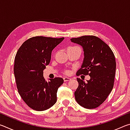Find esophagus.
<instances>
[{
	"label": "esophagus",
	"mask_w": 130,
	"mask_h": 130,
	"mask_svg": "<svg viewBox=\"0 0 130 130\" xmlns=\"http://www.w3.org/2000/svg\"><path fill=\"white\" fill-rule=\"evenodd\" d=\"M63 80H64V81H65V82H67V81L71 80V78L69 77H63Z\"/></svg>",
	"instance_id": "1"
}]
</instances>
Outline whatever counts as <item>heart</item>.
Returning a JSON list of instances; mask_svg holds the SVG:
<instances>
[{"mask_svg":"<svg viewBox=\"0 0 130 130\" xmlns=\"http://www.w3.org/2000/svg\"><path fill=\"white\" fill-rule=\"evenodd\" d=\"M76 47V46H72V47ZM69 73V72H67V73Z\"/></svg>","mask_w":130,"mask_h":130,"instance_id":"heart-1","label":"heart"}]
</instances>
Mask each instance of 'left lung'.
<instances>
[{
	"instance_id": "obj_1",
	"label": "left lung",
	"mask_w": 130,
	"mask_h": 130,
	"mask_svg": "<svg viewBox=\"0 0 130 130\" xmlns=\"http://www.w3.org/2000/svg\"><path fill=\"white\" fill-rule=\"evenodd\" d=\"M82 46L84 58L77 76L89 75L87 82L77 78L78 87L74 92L76 102L87 109L98 107L113 89L116 71L115 56L107 44L98 37L84 36L70 39Z\"/></svg>"
}]
</instances>
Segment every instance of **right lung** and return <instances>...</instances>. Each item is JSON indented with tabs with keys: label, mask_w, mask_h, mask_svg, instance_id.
<instances>
[{
	"label": "right lung",
	"mask_w": 130,
	"mask_h": 130,
	"mask_svg": "<svg viewBox=\"0 0 130 130\" xmlns=\"http://www.w3.org/2000/svg\"><path fill=\"white\" fill-rule=\"evenodd\" d=\"M64 38L31 37L19 48L14 61V72L19 94L28 107L45 111L57 102V92L63 79L55 77L46 81L43 70L49 64L52 52Z\"/></svg>",
	"instance_id": "1"
}]
</instances>
